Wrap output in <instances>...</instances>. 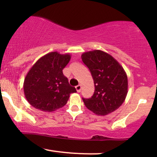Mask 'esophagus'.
Returning <instances> with one entry per match:
<instances>
[{
    "instance_id": "1",
    "label": "esophagus",
    "mask_w": 157,
    "mask_h": 157,
    "mask_svg": "<svg viewBox=\"0 0 157 157\" xmlns=\"http://www.w3.org/2000/svg\"><path fill=\"white\" fill-rule=\"evenodd\" d=\"M75 89H76L77 92H80V91H81V86H80V85H78V86H77L76 87H75Z\"/></svg>"
}]
</instances>
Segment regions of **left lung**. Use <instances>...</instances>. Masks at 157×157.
Returning a JSON list of instances; mask_svg holds the SVG:
<instances>
[{
  "instance_id": "left-lung-1",
  "label": "left lung",
  "mask_w": 157,
  "mask_h": 157,
  "mask_svg": "<svg viewBox=\"0 0 157 157\" xmlns=\"http://www.w3.org/2000/svg\"><path fill=\"white\" fill-rule=\"evenodd\" d=\"M89 68L94 83L91 98H82L88 109L97 115L109 114L125 101L128 93V77L122 66L109 54L94 50L81 55Z\"/></svg>"
}]
</instances>
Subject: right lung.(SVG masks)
Returning a JSON list of instances; mask_svg holds the SVG:
<instances>
[{"label": "right lung", "instance_id": "obj_1", "mask_svg": "<svg viewBox=\"0 0 157 157\" xmlns=\"http://www.w3.org/2000/svg\"><path fill=\"white\" fill-rule=\"evenodd\" d=\"M70 59L69 54L52 52L32 66L23 82L24 95L30 105L40 111L52 112L67 103L70 94L77 92L63 73Z\"/></svg>", "mask_w": 157, "mask_h": 157}]
</instances>
